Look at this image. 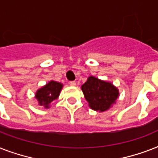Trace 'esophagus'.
<instances>
[{
  "label": "esophagus",
  "instance_id": "obj_1",
  "mask_svg": "<svg viewBox=\"0 0 158 158\" xmlns=\"http://www.w3.org/2000/svg\"><path fill=\"white\" fill-rule=\"evenodd\" d=\"M69 85H70V86H75V85H76V83L74 81H70L69 82Z\"/></svg>",
  "mask_w": 158,
  "mask_h": 158
}]
</instances>
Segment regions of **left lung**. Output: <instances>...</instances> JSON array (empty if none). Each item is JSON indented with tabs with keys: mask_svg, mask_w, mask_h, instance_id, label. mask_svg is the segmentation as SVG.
I'll return each mask as SVG.
<instances>
[{
	"mask_svg": "<svg viewBox=\"0 0 158 158\" xmlns=\"http://www.w3.org/2000/svg\"><path fill=\"white\" fill-rule=\"evenodd\" d=\"M81 89L89 107L99 112L109 110L119 98V89L114 84L93 75L88 78Z\"/></svg>",
	"mask_w": 158,
	"mask_h": 158,
	"instance_id": "8db88e82",
	"label": "left lung"
}]
</instances>
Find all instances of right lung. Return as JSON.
<instances>
[{
	"mask_svg": "<svg viewBox=\"0 0 158 158\" xmlns=\"http://www.w3.org/2000/svg\"><path fill=\"white\" fill-rule=\"evenodd\" d=\"M63 84L59 82L51 80L48 84L38 89L35 93V98L38 105L43 106L45 109L51 107V103L59 98Z\"/></svg>",
	"mask_w": 158,
	"mask_h": 158,
	"instance_id": "right-lung-1",
	"label": "right lung"
}]
</instances>
